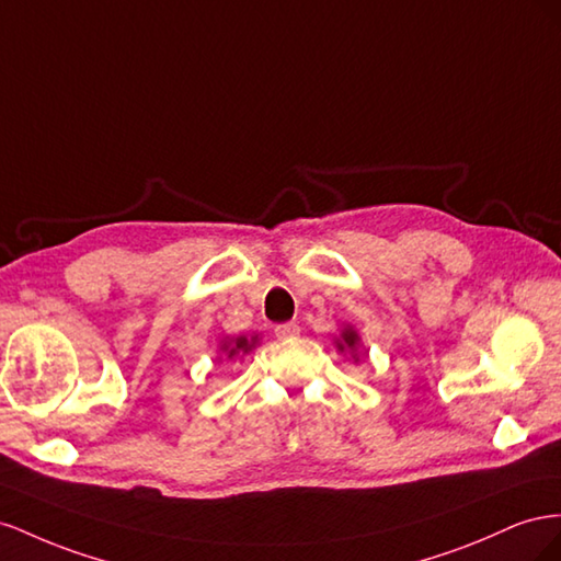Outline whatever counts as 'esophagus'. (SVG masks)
I'll list each match as a JSON object with an SVG mask.
<instances>
[{
  "label": "esophagus",
  "instance_id": "obj_1",
  "mask_svg": "<svg viewBox=\"0 0 561 561\" xmlns=\"http://www.w3.org/2000/svg\"><path fill=\"white\" fill-rule=\"evenodd\" d=\"M300 333V327L296 322H284L275 327V335L277 339H294V335Z\"/></svg>",
  "mask_w": 561,
  "mask_h": 561
}]
</instances>
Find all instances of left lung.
<instances>
[{"instance_id":"1","label":"left lung","mask_w":561,"mask_h":561,"mask_svg":"<svg viewBox=\"0 0 561 561\" xmlns=\"http://www.w3.org/2000/svg\"><path fill=\"white\" fill-rule=\"evenodd\" d=\"M357 341H359V335L352 331V329H345L343 331V343H339V350H355L357 347Z\"/></svg>"}]
</instances>
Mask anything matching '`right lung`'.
I'll return each mask as SVG.
<instances>
[{"label":"right lung","instance_id":"right-lung-1","mask_svg":"<svg viewBox=\"0 0 561 561\" xmlns=\"http://www.w3.org/2000/svg\"><path fill=\"white\" fill-rule=\"evenodd\" d=\"M253 343H255V339H251V343L244 339V335H239V339H234V345L230 347V343H226L222 345V350L228 352V357H234L237 352H249L251 347H253Z\"/></svg>","mask_w":561,"mask_h":561}]
</instances>
